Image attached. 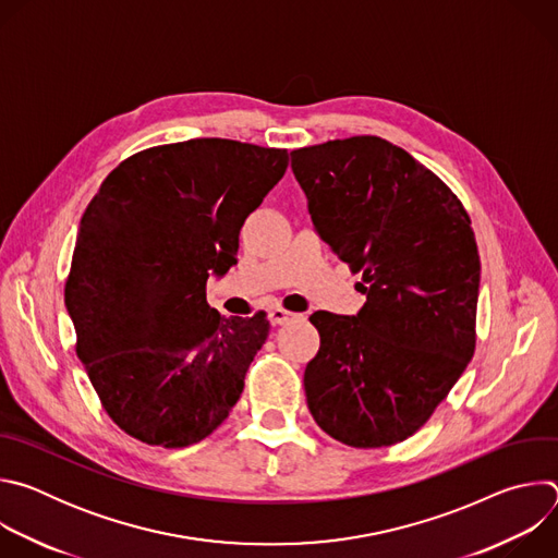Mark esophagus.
I'll list each match as a JSON object with an SVG mask.
<instances>
[{"label":"esophagus","mask_w":558,"mask_h":558,"mask_svg":"<svg viewBox=\"0 0 558 558\" xmlns=\"http://www.w3.org/2000/svg\"><path fill=\"white\" fill-rule=\"evenodd\" d=\"M295 317H300V315H298V313H291V311H287V308H282V306H274V308L269 311L271 325H284V323L295 320Z\"/></svg>","instance_id":"1"}]
</instances>
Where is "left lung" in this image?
Instances as JSON below:
<instances>
[{
	"label": "left lung",
	"instance_id": "left-lung-1",
	"mask_svg": "<svg viewBox=\"0 0 558 558\" xmlns=\"http://www.w3.org/2000/svg\"><path fill=\"white\" fill-rule=\"evenodd\" d=\"M308 214L362 274L357 315L315 311L320 351L304 368L306 404L327 435L381 448L417 433L465 371L476 342L482 263L450 187L379 136L291 151Z\"/></svg>",
	"mask_w": 558,
	"mask_h": 558
}]
</instances>
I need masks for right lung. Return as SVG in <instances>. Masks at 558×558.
Here are the masks:
<instances>
[{"label":"right lung","mask_w":558,"mask_h":558,"mask_svg":"<svg viewBox=\"0 0 558 558\" xmlns=\"http://www.w3.org/2000/svg\"><path fill=\"white\" fill-rule=\"evenodd\" d=\"M287 149L192 138L132 154L90 201L65 280L76 357L130 437L185 448L235 407L269 336L263 311L222 317L207 278L284 177Z\"/></svg>","instance_id":"right-lung-1"}]
</instances>
